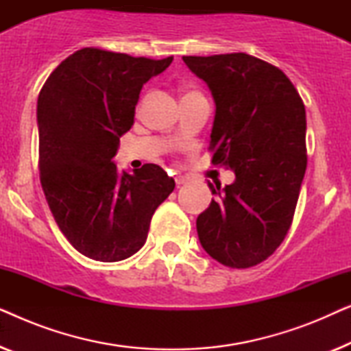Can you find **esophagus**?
Masks as SVG:
<instances>
[{"label":"esophagus","instance_id":"esophagus-1","mask_svg":"<svg viewBox=\"0 0 351 351\" xmlns=\"http://www.w3.org/2000/svg\"><path fill=\"white\" fill-rule=\"evenodd\" d=\"M176 184H177V185H184V184H186V177H184V176H176Z\"/></svg>","mask_w":351,"mask_h":351}]
</instances>
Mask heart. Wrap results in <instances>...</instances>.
I'll use <instances>...</instances> for the list:
<instances>
[{
    "label": "heart",
    "mask_w": 351,
    "mask_h": 351,
    "mask_svg": "<svg viewBox=\"0 0 351 351\" xmlns=\"http://www.w3.org/2000/svg\"><path fill=\"white\" fill-rule=\"evenodd\" d=\"M193 94H198V93H195V90H190V93H186L185 95H193ZM185 95H184V97H185Z\"/></svg>",
    "instance_id": "1"
}]
</instances>
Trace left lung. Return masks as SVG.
Segmentation results:
<instances>
[{"label": "left lung", "mask_w": 351, "mask_h": 351, "mask_svg": "<svg viewBox=\"0 0 351 351\" xmlns=\"http://www.w3.org/2000/svg\"><path fill=\"white\" fill-rule=\"evenodd\" d=\"M184 62L215 102L213 165L237 177L222 191L208 184L217 199L196 219L199 243L225 267H254L276 251L294 219L306 169L304 102L278 66L244 52Z\"/></svg>", "instance_id": "8db88e82"}]
</instances>
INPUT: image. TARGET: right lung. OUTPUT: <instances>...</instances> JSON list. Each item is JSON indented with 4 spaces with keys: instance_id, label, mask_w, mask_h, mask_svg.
<instances>
[{
    "instance_id": "1",
    "label": "right lung",
    "mask_w": 351,
    "mask_h": 351,
    "mask_svg": "<svg viewBox=\"0 0 351 351\" xmlns=\"http://www.w3.org/2000/svg\"><path fill=\"white\" fill-rule=\"evenodd\" d=\"M171 62L84 47L52 71L38 95L43 191L60 232L94 261L136 254L176 186L156 165L128 174L112 161L134 124L142 86Z\"/></svg>"
}]
</instances>
